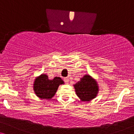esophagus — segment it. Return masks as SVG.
I'll list each match as a JSON object with an SVG mask.
<instances>
[{"instance_id":"esophagus-1","label":"esophagus","mask_w":134,"mask_h":134,"mask_svg":"<svg viewBox=\"0 0 134 134\" xmlns=\"http://www.w3.org/2000/svg\"><path fill=\"white\" fill-rule=\"evenodd\" d=\"M64 81H65V83H68V82H69V79H68V77H65V78H64Z\"/></svg>"}]
</instances>
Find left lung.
Here are the masks:
<instances>
[{"label":"left lung","mask_w":134,"mask_h":134,"mask_svg":"<svg viewBox=\"0 0 134 134\" xmlns=\"http://www.w3.org/2000/svg\"><path fill=\"white\" fill-rule=\"evenodd\" d=\"M73 86L77 96L83 102L90 101L94 99L99 90L96 79L89 74L84 75L79 81L77 82Z\"/></svg>","instance_id":"obj_1"}]
</instances>
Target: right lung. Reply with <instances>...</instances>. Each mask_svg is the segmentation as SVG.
<instances>
[{
  "instance_id": "right-lung-1",
  "label": "right lung",
  "mask_w": 134,
  "mask_h": 134,
  "mask_svg": "<svg viewBox=\"0 0 134 134\" xmlns=\"http://www.w3.org/2000/svg\"><path fill=\"white\" fill-rule=\"evenodd\" d=\"M64 83L63 80L59 77H55L53 79L50 80L47 74H41L35 79L33 88L38 98L49 100L55 94L58 87Z\"/></svg>"
}]
</instances>
